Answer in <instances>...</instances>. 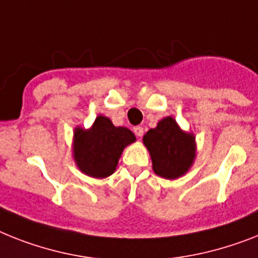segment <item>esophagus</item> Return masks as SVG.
I'll return each mask as SVG.
<instances>
[{"mask_svg":"<svg viewBox=\"0 0 258 258\" xmlns=\"http://www.w3.org/2000/svg\"><path fill=\"white\" fill-rule=\"evenodd\" d=\"M133 132L136 133V136H137V137H141L142 134H144V127H142V126H134Z\"/></svg>","mask_w":258,"mask_h":258,"instance_id":"34e87169","label":"esophagus"}]
</instances>
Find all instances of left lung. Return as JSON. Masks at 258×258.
Returning <instances> with one entry per match:
<instances>
[{"label": "left lung", "instance_id": "8db88e82", "mask_svg": "<svg viewBox=\"0 0 258 258\" xmlns=\"http://www.w3.org/2000/svg\"><path fill=\"white\" fill-rule=\"evenodd\" d=\"M144 145L150 153L153 170L166 179L184 175L194 163L197 145L192 133H186L171 116L165 117L144 136Z\"/></svg>", "mask_w": 258, "mask_h": 258}]
</instances>
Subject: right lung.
I'll return each mask as SVG.
<instances>
[{
	"label": "right lung",
	"mask_w": 258,
	"mask_h": 258,
	"mask_svg": "<svg viewBox=\"0 0 258 258\" xmlns=\"http://www.w3.org/2000/svg\"><path fill=\"white\" fill-rule=\"evenodd\" d=\"M134 141L127 127L114 126L108 117L99 116L89 129L74 131V159L86 175L106 178L116 170L122 150Z\"/></svg>",
	"instance_id": "add662e5"
}]
</instances>
